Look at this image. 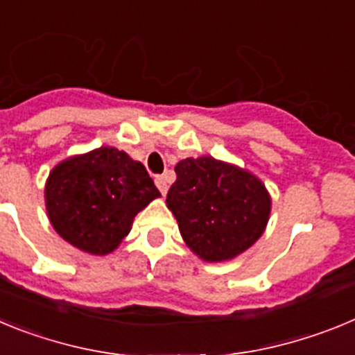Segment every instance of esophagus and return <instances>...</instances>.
I'll list each match as a JSON object with an SVG mask.
<instances>
[{"instance_id": "esophagus-1", "label": "esophagus", "mask_w": 355, "mask_h": 355, "mask_svg": "<svg viewBox=\"0 0 355 355\" xmlns=\"http://www.w3.org/2000/svg\"><path fill=\"white\" fill-rule=\"evenodd\" d=\"M155 183H156V187H158L159 192L165 196V193H167V190H168V184H167V180H165V175H156Z\"/></svg>"}]
</instances>
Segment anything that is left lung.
<instances>
[{
  "label": "left lung",
  "mask_w": 355,
  "mask_h": 355,
  "mask_svg": "<svg viewBox=\"0 0 355 355\" xmlns=\"http://www.w3.org/2000/svg\"><path fill=\"white\" fill-rule=\"evenodd\" d=\"M167 206L180 233L205 261H227L261 236L272 199L254 174L211 156L181 159Z\"/></svg>",
  "instance_id": "1"
}]
</instances>
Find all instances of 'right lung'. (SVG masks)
<instances>
[{"label": "right lung", "mask_w": 355, "mask_h": 355, "mask_svg": "<svg viewBox=\"0 0 355 355\" xmlns=\"http://www.w3.org/2000/svg\"><path fill=\"white\" fill-rule=\"evenodd\" d=\"M44 197L56 233L83 252L105 256L159 192L142 163L115 147H99L58 163Z\"/></svg>", "instance_id": "obj_1"}]
</instances>
